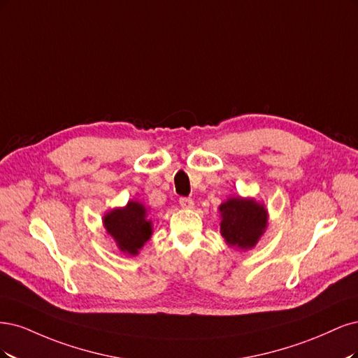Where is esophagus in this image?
Listing matches in <instances>:
<instances>
[{
  "mask_svg": "<svg viewBox=\"0 0 358 358\" xmlns=\"http://www.w3.org/2000/svg\"><path fill=\"white\" fill-rule=\"evenodd\" d=\"M180 205L184 210H192L194 206V202L190 198H180Z\"/></svg>",
  "mask_w": 358,
  "mask_h": 358,
  "instance_id": "34e87169",
  "label": "esophagus"
}]
</instances>
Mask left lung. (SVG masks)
Wrapping results in <instances>:
<instances>
[{
	"instance_id": "left-lung-1",
	"label": "left lung",
	"mask_w": 358,
	"mask_h": 358,
	"mask_svg": "<svg viewBox=\"0 0 358 358\" xmlns=\"http://www.w3.org/2000/svg\"><path fill=\"white\" fill-rule=\"evenodd\" d=\"M220 211V234L232 248L247 251L255 248L266 232L269 213L266 206L255 198L230 196L218 206Z\"/></svg>"
}]
</instances>
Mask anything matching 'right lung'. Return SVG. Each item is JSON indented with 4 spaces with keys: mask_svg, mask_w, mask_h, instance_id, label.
Wrapping results in <instances>:
<instances>
[{
    "mask_svg": "<svg viewBox=\"0 0 358 358\" xmlns=\"http://www.w3.org/2000/svg\"><path fill=\"white\" fill-rule=\"evenodd\" d=\"M102 224L117 248L128 256L140 255V250L153 235L148 210L138 201H128L124 206L110 210L103 214Z\"/></svg>",
    "mask_w": 358,
    "mask_h": 358,
    "instance_id": "obj_1",
    "label": "right lung"
}]
</instances>
